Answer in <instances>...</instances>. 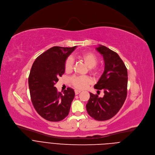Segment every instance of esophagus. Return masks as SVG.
Segmentation results:
<instances>
[{"mask_svg": "<svg viewBox=\"0 0 155 155\" xmlns=\"http://www.w3.org/2000/svg\"><path fill=\"white\" fill-rule=\"evenodd\" d=\"M80 92H81V91H80V90H75V94H76V95L78 94Z\"/></svg>", "mask_w": 155, "mask_h": 155, "instance_id": "obj_1", "label": "esophagus"}]
</instances>
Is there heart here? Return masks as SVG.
<instances>
[{
    "mask_svg": "<svg viewBox=\"0 0 155 155\" xmlns=\"http://www.w3.org/2000/svg\"><path fill=\"white\" fill-rule=\"evenodd\" d=\"M78 58L83 59L88 67L89 72L93 75H96L100 72V68L96 65L98 61L97 56L93 53L86 52L78 55ZM74 61L71 57H68L64 62V70L66 72H70L72 71ZM71 84L75 87L79 89H83L91 82L89 77L83 76H74L70 79Z\"/></svg>",
    "mask_w": 155,
    "mask_h": 155,
    "instance_id": "obj_1",
    "label": "heart"
}]
</instances>
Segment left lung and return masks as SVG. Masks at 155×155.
<instances>
[{
    "instance_id": "8db88e82",
    "label": "left lung",
    "mask_w": 155,
    "mask_h": 155,
    "mask_svg": "<svg viewBox=\"0 0 155 155\" xmlns=\"http://www.w3.org/2000/svg\"><path fill=\"white\" fill-rule=\"evenodd\" d=\"M96 50L104 60V71L94 88L103 90L104 96L90 94L86 105L87 112L97 121H105L114 117L123 106L127 96V71L119 55L107 47L99 45Z\"/></svg>"
}]
</instances>
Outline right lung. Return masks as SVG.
I'll return each instance as SVG.
<instances>
[{
  "label": "right lung",
  "mask_w": 155,
  "mask_h": 155,
  "mask_svg": "<svg viewBox=\"0 0 155 155\" xmlns=\"http://www.w3.org/2000/svg\"><path fill=\"white\" fill-rule=\"evenodd\" d=\"M75 48L53 47L38 56L32 64L28 78L31 99L37 112L48 121H60L69 113L74 90L68 87L62 94L54 84L64 74L65 59Z\"/></svg>",
  "instance_id": "right-lung-1"
}]
</instances>
